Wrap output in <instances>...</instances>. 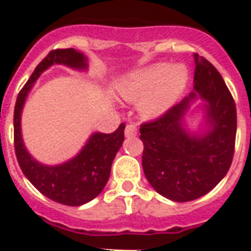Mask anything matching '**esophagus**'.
<instances>
[{
    "mask_svg": "<svg viewBox=\"0 0 251 251\" xmlns=\"http://www.w3.org/2000/svg\"><path fill=\"white\" fill-rule=\"evenodd\" d=\"M125 136L126 137H134L137 136V126L136 125H126V129H125Z\"/></svg>",
    "mask_w": 251,
    "mask_h": 251,
    "instance_id": "obj_1",
    "label": "esophagus"
}]
</instances>
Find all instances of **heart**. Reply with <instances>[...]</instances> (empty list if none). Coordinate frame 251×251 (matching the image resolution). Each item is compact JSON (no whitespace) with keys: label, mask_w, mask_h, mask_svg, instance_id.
<instances>
[{"label":"heart","mask_w":251,"mask_h":251,"mask_svg":"<svg viewBox=\"0 0 251 251\" xmlns=\"http://www.w3.org/2000/svg\"><path fill=\"white\" fill-rule=\"evenodd\" d=\"M187 83L188 70L185 66L156 63L122 79L117 84V91L126 102H141L144 115L158 117L177 102Z\"/></svg>","instance_id":"obj_1"}]
</instances>
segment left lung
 I'll return each mask as SVG.
<instances>
[{
  "mask_svg": "<svg viewBox=\"0 0 251 251\" xmlns=\"http://www.w3.org/2000/svg\"><path fill=\"white\" fill-rule=\"evenodd\" d=\"M194 91L156 120L140 127L142 169L158 194L174 201H191L210 192L230 169L237 134V109L222 75L195 53ZM198 96L206 102L204 135L184 127L185 113Z\"/></svg>",
  "mask_w": 251,
  "mask_h": 251,
  "instance_id": "left-lung-1",
  "label": "left lung"
}]
</instances>
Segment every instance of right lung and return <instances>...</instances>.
Segmentation results:
<instances>
[{"mask_svg":"<svg viewBox=\"0 0 251 251\" xmlns=\"http://www.w3.org/2000/svg\"><path fill=\"white\" fill-rule=\"evenodd\" d=\"M52 64H64L86 70L87 57L74 48L53 50L36 67L28 82L17 95L14 106V151L23 174L41 194L53 201L66 205H82L97 198L107 183L111 164L125 140V124L114 133H94L76 156L60 165H44L30 156L21 136V111L26 95L47 68Z\"/></svg>","mask_w":251,"mask_h":251,"instance_id":"right-lung-1","label":"right lung"}]
</instances>
